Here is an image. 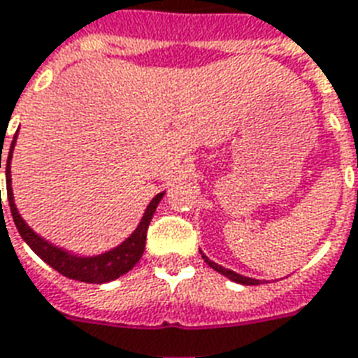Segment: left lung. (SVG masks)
Returning <instances> with one entry per match:
<instances>
[{
  "mask_svg": "<svg viewBox=\"0 0 358 358\" xmlns=\"http://www.w3.org/2000/svg\"><path fill=\"white\" fill-rule=\"evenodd\" d=\"M201 257H203V262L207 263L210 268H215L217 273L224 274V276L231 280V282H237V284H243V285H259L262 284V280L250 278V276H243V274L235 273V271H231V268H226V267H222V265H218V263H215L213 259H209V257L205 256L203 252H201Z\"/></svg>",
  "mask_w": 358,
  "mask_h": 358,
  "instance_id": "1",
  "label": "left lung"
}]
</instances>
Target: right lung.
I'll return each instance as SVG.
<instances>
[{
	"mask_svg": "<svg viewBox=\"0 0 358 358\" xmlns=\"http://www.w3.org/2000/svg\"><path fill=\"white\" fill-rule=\"evenodd\" d=\"M16 138L18 132L13 138L10 143L9 157H7V164H5V177H7V198H9V207L13 213V220L16 224V229L20 231L22 239L26 241L29 248L37 254L43 262H46L52 268L61 273L66 278L78 280L85 284H106L112 280H117L134 267L136 263L140 262L141 254L145 250V237H148V228L151 218H153L155 210L159 207L160 199L164 192L157 194L151 201H149L148 209L143 213L140 224L136 229L121 243V245L113 246L110 250L96 254V256H80L74 252H69L61 246L52 245L50 241L35 234L26 220L22 218L18 213V207L15 203V194H13V181H10V160H13V151H15ZM0 168H1V155H0ZM1 194V192H0Z\"/></svg>",
	"mask_w": 358,
	"mask_h": 358,
	"instance_id": "1",
	"label": "right lung"
}]
</instances>
